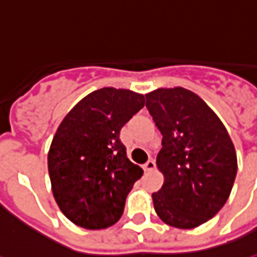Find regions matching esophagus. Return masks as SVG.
Listing matches in <instances>:
<instances>
[{
	"instance_id": "34e87169",
	"label": "esophagus",
	"mask_w": 257,
	"mask_h": 257,
	"mask_svg": "<svg viewBox=\"0 0 257 257\" xmlns=\"http://www.w3.org/2000/svg\"><path fill=\"white\" fill-rule=\"evenodd\" d=\"M143 170H145V171H149V172L154 171V170H156V161H154L153 159L149 160L146 164L143 166Z\"/></svg>"
}]
</instances>
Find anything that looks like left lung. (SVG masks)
<instances>
[{
  "instance_id": "1",
  "label": "left lung",
  "mask_w": 257,
  "mask_h": 257,
  "mask_svg": "<svg viewBox=\"0 0 257 257\" xmlns=\"http://www.w3.org/2000/svg\"><path fill=\"white\" fill-rule=\"evenodd\" d=\"M146 107L163 135L157 168L164 184L152 195L154 210L175 228H196L228 200L238 170L234 143L214 111L184 87L146 94Z\"/></svg>"
}]
</instances>
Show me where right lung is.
I'll return each mask as SVG.
<instances>
[{
	"instance_id": "right-lung-1",
	"label": "right lung",
	"mask_w": 257,
	"mask_h": 257,
	"mask_svg": "<svg viewBox=\"0 0 257 257\" xmlns=\"http://www.w3.org/2000/svg\"><path fill=\"white\" fill-rule=\"evenodd\" d=\"M145 96L126 89L91 91L69 111L48 150L51 191L68 220L86 229L114 225L143 170L119 139L125 123L143 108Z\"/></svg>"
}]
</instances>
